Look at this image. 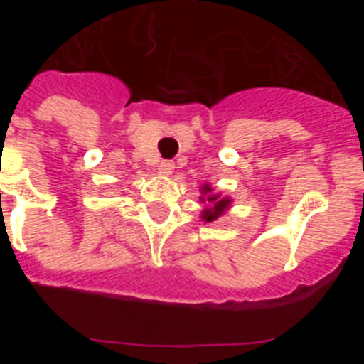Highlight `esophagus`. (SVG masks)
Masks as SVG:
<instances>
[{
  "instance_id": "esophagus-1",
  "label": "esophagus",
  "mask_w": 364,
  "mask_h": 364,
  "mask_svg": "<svg viewBox=\"0 0 364 364\" xmlns=\"http://www.w3.org/2000/svg\"><path fill=\"white\" fill-rule=\"evenodd\" d=\"M173 169H175V164L169 162V160H162V162L159 164L160 175H171Z\"/></svg>"
}]
</instances>
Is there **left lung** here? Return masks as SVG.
<instances>
[{
    "instance_id": "left-lung-1",
    "label": "left lung",
    "mask_w": 364,
    "mask_h": 364,
    "mask_svg": "<svg viewBox=\"0 0 364 364\" xmlns=\"http://www.w3.org/2000/svg\"><path fill=\"white\" fill-rule=\"evenodd\" d=\"M200 202H204L205 208L200 211V218L204 222H215L222 217L224 213H228L233 204V198L231 197H222L220 193H215L213 188L210 184H202L200 188Z\"/></svg>"
}]
</instances>
